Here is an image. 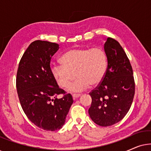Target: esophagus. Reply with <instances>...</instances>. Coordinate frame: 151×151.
Returning a JSON list of instances; mask_svg holds the SVG:
<instances>
[{
  "label": "esophagus",
  "mask_w": 151,
  "mask_h": 151,
  "mask_svg": "<svg viewBox=\"0 0 151 151\" xmlns=\"http://www.w3.org/2000/svg\"><path fill=\"white\" fill-rule=\"evenodd\" d=\"M80 96H81V94H79V93H73V95H72V96H73V99L79 98Z\"/></svg>",
  "instance_id": "esophagus-1"
}]
</instances>
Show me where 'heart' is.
Instances as JSON below:
<instances>
[{"label": "heart", "instance_id": "b5f03b06", "mask_svg": "<svg viewBox=\"0 0 151 151\" xmlns=\"http://www.w3.org/2000/svg\"><path fill=\"white\" fill-rule=\"evenodd\" d=\"M63 65H55L52 73L58 84L64 88L70 87L73 92L85 90L89 85L102 82L107 69L106 53L100 48H76L67 51L60 58Z\"/></svg>", "mask_w": 151, "mask_h": 151}]
</instances>
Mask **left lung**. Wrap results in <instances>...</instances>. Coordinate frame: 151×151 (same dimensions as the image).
Masks as SVG:
<instances>
[{
  "mask_svg": "<svg viewBox=\"0 0 151 151\" xmlns=\"http://www.w3.org/2000/svg\"><path fill=\"white\" fill-rule=\"evenodd\" d=\"M108 66L101 83L89 95L90 117L96 124L109 127L122 120L131 108L135 95V80L125 51L115 39L104 45Z\"/></svg>",
  "mask_w": 151,
  "mask_h": 151,
  "instance_id": "obj_1",
  "label": "left lung"
}]
</instances>
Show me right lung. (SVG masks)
<instances>
[{
	"label": "right lung",
	"mask_w": 151,
	"mask_h": 151,
	"mask_svg": "<svg viewBox=\"0 0 151 151\" xmlns=\"http://www.w3.org/2000/svg\"><path fill=\"white\" fill-rule=\"evenodd\" d=\"M59 45L36 40L24 51L18 65L16 88L20 105L28 119L45 131L61 129L73 98L58 85L50 67L51 57ZM63 94L62 99L58 94Z\"/></svg>",
	"instance_id": "add662e5"
}]
</instances>
